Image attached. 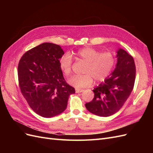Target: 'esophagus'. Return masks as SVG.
I'll use <instances>...</instances> for the list:
<instances>
[{"instance_id": "obj_1", "label": "esophagus", "mask_w": 153, "mask_h": 153, "mask_svg": "<svg viewBox=\"0 0 153 153\" xmlns=\"http://www.w3.org/2000/svg\"><path fill=\"white\" fill-rule=\"evenodd\" d=\"M75 91H76V93H80V92H84V89H78V88H76V89H75Z\"/></svg>"}]
</instances>
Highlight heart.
I'll return each mask as SVG.
<instances>
[{
  "instance_id": "heart-1",
  "label": "heart",
  "mask_w": 153,
  "mask_h": 153,
  "mask_svg": "<svg viewBox=\"0 0 153 153\" xmlns=\"http://www.w3.org/2000/svg\"><path fill=\"white\" fill-rule=\"evenodd\" d=\"M78 59L86 63L81 75H75L68 80L70 85L78 87H86L96 82H103L113 71L116 64V57L111 52H100L90 47H85L76 52ZM73 59L69 53H65L59 59L60 69L64 75L69 76L72 72Z\"/></svg>"
}]
</instances>
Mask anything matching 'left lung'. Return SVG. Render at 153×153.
I'll list each match as a JSON object with an SVG mask.
<instances>
[{"label": "left lung", "mask_w": 153, "mask_h": 153, "mask_svg": "<svg viewBox=\"0 0 153 153\" xmlns=\"http://www.w3.org/2000/svg\"><path fill=\"white\" fill-rule=\"evenodd\" d=\"M115 70L104 82L93 90L94 98L85 103L92 114L108 117L122 108L130 95L135 84L136 67L131 55L119 49Z\"/></svg>", "instance_id": "1"}]
</instances>
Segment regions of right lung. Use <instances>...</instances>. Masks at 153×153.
Returning a JSON list of instances; mask_svg holds the SVG:
<instances>
[{"instance_id": "1", "label": "right lung", "mask_w": 153, "mask_h": 153, "mask_svg": "<svg viewBox=\"0 0 153 153\" xmlns=\"http://www.w3.org/2000/svg\"><path fill=\"white\" fill-rule=\"evenodd\" d=\"M63 54L59 45L44 43L27 51L18 63L22 94L32 110L43 117L63 112L69 95L75 93L59 67V59Z\"/></svg>"}]
</instances>
